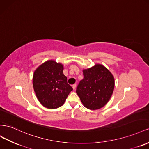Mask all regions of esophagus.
I'll use <instances>...</instances> for the list:
<instances>
[{
    "label": "esophagus",
    "instance_id": "esophagus-1",
    "mask_svg": "<svg viewBox=\"0 0 149 149\" xmlns=\"http://www.w3.org/2000/svg\"><path fill=\"white\" fill-rule=\"evenodd\" d=\"M72 87H73V90H75V89H76V84H73V85H72Z\"/></svg>",
    "mask_w": 149,
    "mask_h": 149
}]
</instances>
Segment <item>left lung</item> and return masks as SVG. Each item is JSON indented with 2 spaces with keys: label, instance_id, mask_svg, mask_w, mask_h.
<instances>
[{
  "label": "left lung",
  "instance_id": "1",
  "mask_svg": "<svg viewBox=\"0 0 149 149\" xmlns=\"http://www.w3.org/2000/svg\"><path fill=\"white\" fill-rule=\"evenodd\" d=\"M84 78L76 88L84 107L95 110L103 107L113 93L115 79L113 74L104 66L96 64L83 70Z\"/></svg>",
  "mask_w": 149,
  "mask_h": 149
}]
</instances>
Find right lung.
Listing matches in <instances>:
<instances>
[{
  "mask_svg": "<svg viewBox=\"0 0 149 149\" xmlns=\"http://www.w3.org/2000/svg\"><path fill=\"white\" fill-rule=\"evenodd\" d=\"M63 65L54 60L42 63L34 73L33 84L39 102L49 109H55L65 103L73 88L63 74Z\"/></svg>",
  "mask_w": 149,
  "mask_h": 149,
  "instance_id": "add662e5",
  "label": "right lung"
}]
</instances>
